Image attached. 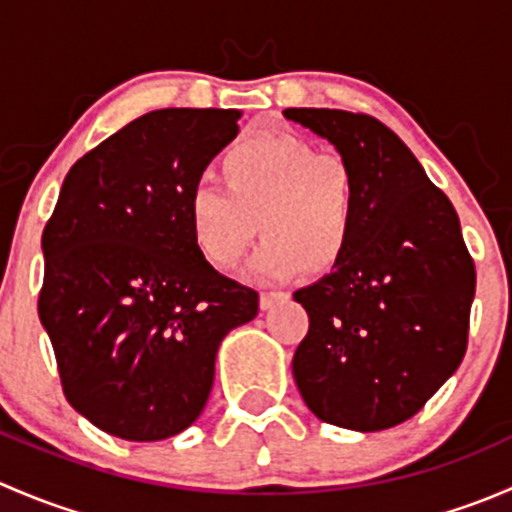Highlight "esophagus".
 Listing matches in <instances>:
<instances>
[{
	"label": "esophagus",
	"instance_id": "1",
	"mask_svg": "<svg viewBox=\"0 0 512 512\" xmlns=\"http://www.w3.org/2000/svg\"><path fill=\"white\" fill-rule=\"evenodd\" d=\"M282 299H287V292H262L260 294V307L270 309V307H275L277 302H282Z\"/></svg>",
	"mask_w": 512,
	"mask_h": 512
}]
</instances>
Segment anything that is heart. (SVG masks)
<instances>
[{
	"label": "heart",
	"instance_id": "1",
	"mask_svg": "<svg viewBox=\"0 0 512 512\" xmlns=\"http://www.w3.org/2000/svg\"><path fill=\"white\" fill-rule=\"evenodd\" d=\"M220 185L190 188L188 227L210 265L230 270L257 232L267 240L250 262L252 277L285 280L332 272L352 247L359 180L347 158L317 153L287 133H255L220 156Z\"/></svg>",
	"mask_w": 512,
	"mask_h": 512
}]
</instances>
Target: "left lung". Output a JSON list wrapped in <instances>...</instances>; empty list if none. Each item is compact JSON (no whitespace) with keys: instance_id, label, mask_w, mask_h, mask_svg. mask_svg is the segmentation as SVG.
I'll use <instances>...</instances> for the list:
<instances>
[{"instance_id":"1","label":"left lung","mask_w":512,"mask_h":512,"mask_svg":"<svg viewBox=\"0 0 512 512\" xmlns=\"http://www.w3.org/2000/svg\"><path fill=\"white\" fill-rule=\"evenodd\" d=\"M285 118L327 138L359 180L347 257L294 292L309 314L294 381L324 423L364 433L399 426L466 354L476 265L461 223L406 143L374 116L287 108Z\"/></svg>"}]
</instances>
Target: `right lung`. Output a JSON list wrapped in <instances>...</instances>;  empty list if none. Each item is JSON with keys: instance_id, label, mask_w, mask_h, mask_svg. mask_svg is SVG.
<instances>
[{"instance_id": "add662e5", "label": "right lung", "mask_w": 512, "mask_h": 512, "mask_svg": "<svg viewBox=\"0 0 512 512\" xmlns=\"http://www.w3.org/2000/svg\"><path fill=\"white\" fill-rule=\"evenodd\" d=\"M235 108H160L71 165L41 235L39 319L66 401L126 441H163L205 409L255 289L195 247L188 193L237 136Z\"/></svg>"}]
</instances>
